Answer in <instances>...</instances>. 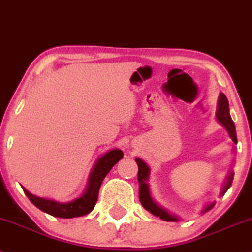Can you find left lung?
Here are the masks:
<instances>
[{
  "instance_id": "1",
  "label": "left lung",
  "mask_w": 252,
  "mask_h": 252,
  "mask_svg": "<svg viewBox=\"0 0 252 252\" xmlns=\"http://www.w3.org/2000/svg\"><path fill=\"white\" fill-rule=\"evenodd\" d=\"M216 117L222 126L225 128L226 131L230 136V138L232 139V142L235 144H237V136H236V128L235 124H233L231 116H230L229 113V102L226 96L224 94H220V97H218V104H217V114ZM136 163L138 165V183H139V201H141L142 205L145 210L150 211L151 214L155 215V216L159 217L160 220H168V222H177L178 218L171 215L169 211H166L164 208H162L160 205L157 204V203L151 198L150 195V189L149 186H148V180H149V174H150V169L145 163L142 160L141 158H136ZM233 180V172L231 171L226 178L225 184H224L222 192L220 195H224L228 189L231 186ZM215 205V203H210L205 207L203 213H207V211L210 210Z\"/></svg>"
}]
</instances>
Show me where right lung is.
<instances>
[{"label":"right lung","mask_w":252,"mask_h":252,"mask_svg":"<svg viewBox=\"0 0 252 252\" xmlns=\"http://www.w3.org/2000/svg\"><path fill=\"white\" fill-rule=\"evenodd\" d=\"M123 157V151L120 149H113L104 155L99 157L96 160L92 172H90L88 186L80 197L71 202L61 203L53 201V199L42 198L32 193H30L26 188L22 187L24 193L30 199V202L38 208L39 210L51 215V216L60 218H74L84 216L89 214L95 207L97 198H98V191L103 180L111 168Z\"/></svg>","instance_id":"1"}]
</instances>
